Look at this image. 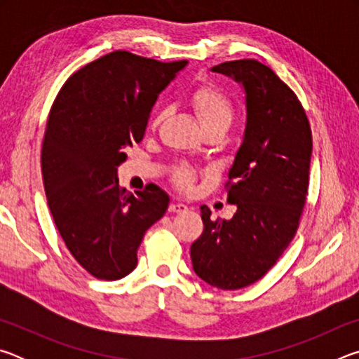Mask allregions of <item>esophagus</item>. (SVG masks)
<instances>
[{"label":"esophagus","instance_id":"1","mask_svg":"<svg viewBox=\"0 0 359 359\" xmlns=\"http://www.w3.org/2000/svg\"><path fill=\"white\" fill-rule=\"evenodd\" d=\"M168 210L172 212V214H182V212H187L188 208H187L185 204H182V203H172V204H169V209Z\"/></svg>","mask_w":359,"mask_h":359}]
</instances>
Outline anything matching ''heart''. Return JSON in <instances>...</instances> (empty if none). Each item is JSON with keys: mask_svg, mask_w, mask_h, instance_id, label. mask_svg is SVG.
Returning <instances> with one entry per match:
<instances>
[{"mask_svg": "<svg viewBox=\"0 0 359 359\" xmlns=\"http://www.w3.org/2000/svg\"><path fill=\"white\" fill-rule=\"evenodd\" d=\"M188 101H190V106L196 114L204 131L210 128L226 130L234 117L233 102L220 88L214 87V85H203V87L196 88L190 95ZM165 118L166 111H158L154 115V120H151V126L156 128ZM174 177L182 187H188L191 184V172L187 168L175 169Z\"/></svg>", "mask_w": 359, "mask_h": 359, "instance_id": "b5f03b06", "label": "heart"}]
</instances>
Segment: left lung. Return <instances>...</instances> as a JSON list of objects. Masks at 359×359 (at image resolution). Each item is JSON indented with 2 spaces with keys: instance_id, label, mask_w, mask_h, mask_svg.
<instances>
[{
  "instance_id": "1",
  "label": "left lung",
  "mask_w": 359,
  "mask_h": 359,
  "mask_svg": "<svg viewBox=\"0 0 359 359\" xmlns=\"http://www.w3.org/2000/svg\"><path fill=\"white\" fill-rule=\"evenodd\" d=\"M214 72L241 83L245 130L229 168L231 220H212L203 205L204 231L190 248L193 271L220 290L259 280L290 245L307 198L312 133L299 100L257 60L217 65Z\"/></svg>"
}]
</instances>
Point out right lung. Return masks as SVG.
I'll return each instance as SVG.
<instances>
[{"label":"right lung","mask_w":359,"mask_h":359,"mask_svg":"<svg viewBox=\"0 0 359 359\" xmlns=\"http://www.w3.org/2000/svg\"><path fill=\"white\" fill-rule=\"evenodd\" d=\"M187 63L107 53L74 72L53 102L41 150L48 209L72 257L96 278L128 276L145 231L168 210L160 187L133 194L118 185L117 169Z\"/></svg>","instance_id":"obj_1"}]
</instances>
